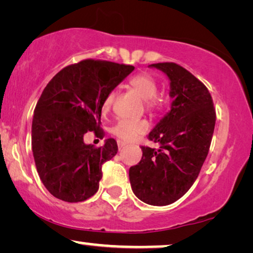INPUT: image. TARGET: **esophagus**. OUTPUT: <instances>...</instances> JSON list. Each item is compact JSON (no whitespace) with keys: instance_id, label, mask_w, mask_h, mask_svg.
Masks as SVG:
<instances>
[{"instance_id":"esophagus-1","label":"esophagus","mask_w":253,"mask_h":253,"mask_svg":"<svg viewBox=\"0 0 253 253\" xmlns=\"http://www.w3.org/2000/svg\"><path fill=\"white\" fill-rule=\"evenodd\" d=\"M117 146H119V151H122L124 147H126V143H123V141L119 140L117 141Z\"/></svg>"}]
</instances>
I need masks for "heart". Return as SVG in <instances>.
Wrapping results in <instances>:
<instances>
[{"mask_svg": "<svg viewBox=\"0 0 253 253\" xmlns=\"http://www.w3.org/2000/svg\"><path fill=\"white\" fill-rule=\"evenodd\" d=\"M130 86L145 100L147 109L154 110L160 108L162 105V100L157 96L158 84L157 81L148 74H139L130 79ZM115 99V92H110L106 96L102 102V109L108 110ZM148 124L144 120H129L123 119L119 121L113 127V133L119 137L121 140L132 141L147 131Z\"/></svg>", "mask_w": 253, "mask_h": 253, "instance_id": "b5f03b06", "label": "heart"}]
</instances>
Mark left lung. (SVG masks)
Returning <instances> with one entry per match:
<instances>
[{"label":"left lung","instance_id":"1","mask_svg":"<svg viewBox=\"0 0 253 253\" xmlns=\"http://www.w3.org/2000/svg\"><path fill=\"white\" fill-rule=\"evenodd\" d=\"M169 79L170 110L148 133L158 150L141 146L143 157L129 169L131 189L141 202L166 206L184 196L198 177L209 154L215 109L209 89L181 65H148Z\"/></svg>","mask_w":253,"mask_h":253}]
</instances>
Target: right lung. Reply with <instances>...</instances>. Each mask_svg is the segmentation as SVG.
Segmentation results:
<instances>
[{"label": "right lung", "instance_id": "obj_1", "mask_svg": "<svg viewBox=\"0 0 253 253\" xmlns=\"http://www.w3.org/2000/svg\"><path fill=\"white\" fill-rule=\"evenodd\" d=\"M134 67L85 60L53 77L38 101L32 121V152L37 171L55 198L84 202L99 189L101 167L117 153L108 138L101 147L84 143V134L102 136V102Z\"/></svg>", "mask_w": 253, "mask_h": 253}]
</instances>
